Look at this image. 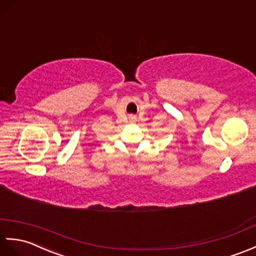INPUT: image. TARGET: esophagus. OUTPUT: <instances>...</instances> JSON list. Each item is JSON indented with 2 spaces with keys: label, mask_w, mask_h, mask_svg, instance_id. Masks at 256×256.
<instances>
[{
  "label": "esophagus",
  "mask_w": 256,
  "mask_h": 256,
  "mask_svg": "<svg viewBox=\"0 0 256 256\" xmlns=\"http://www.w3.org/2000/svg\"><path fill=\"white\" fill-rule=\"evenodd\" d=\"M132 118H134V117H132Z\"/></svg>",
  "instance_id": "esophagus-1"
}]
</instances>
